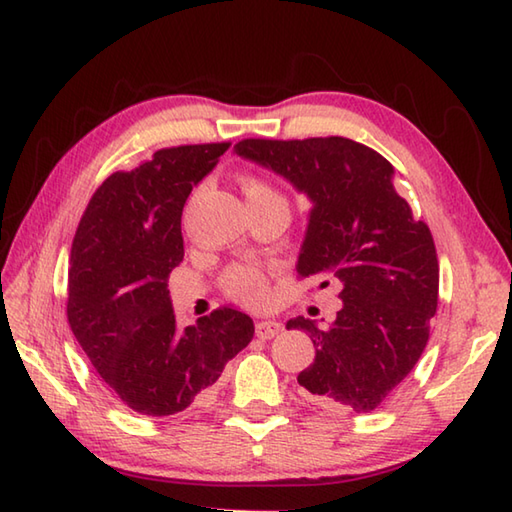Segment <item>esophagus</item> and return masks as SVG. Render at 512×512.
<instances>
[{
    "mask_svg": "<svg viewBox=\"0 0 512 512\" xmlns=\"http://www.w3.org/2000/svg\"><path fill=\"white\" fill-rule=\"evenodd\" d=\"M281 332V323L277 321H257L255 323V334L259 336V339H273V336H277Z\"/></svg>",
    "mask_w": 512,
    "mask_h": 512,
    "instance_id": "34e87169",
    "label": "esophagus"
}]
</instances>
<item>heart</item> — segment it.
<instances>
[{
	"label": "heart",
	"instance_id": "1",
	"mask_svg": "<svg viewBox=\"0 0 512 512\" xmlns=\"http://www.w3.org/2000/svg\"><path fill=\"white\" fill-rule=\"evenodd\" d=\"M242 189L246 193L248 204H264V202H286V195L281 193L275 184L259 176H246L242 180ZM224 290L237 301L244 303H262L268 297V275L262 268L237 264L224 273Z\"/></svg>",
	"mask_w": 512,
	"mask_h": 512
}]
</instances>
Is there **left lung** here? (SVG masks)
<instances>
[{
  "instance_id": "left-lung-1",
  "label": "left lung",
  "mask_w": 512,
  "mask_h": 512,
  "mask_svg": "<svg viewBox=\"0 0 512 512\" xmlns=\"http://www.w3.org/2000/svg\"><path fill=\"white\" fill-rule=\"evenodd\" d=\"M235 154L290 180L312 200L297 275L334 281L343 308L328 328L290 319L317 347L297 376L332 411H374L409 376L438 310L440 266L429 226L394 189V167L343 136L244 138Z\"/></svg>"
}]
</instances>
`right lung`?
I'll return each instance as SVG.
<instances>
[{
    "label": "right lung",
    "mask_w": 512,
    "mask_h": 512,
    "mask_svg": "<svg viewBox=\"0 0 512 512\" xmlns=\"http://www.w3.org/2000/svg\"><path fill=\"white\" fill-rule=\"evenodd\" d=\"M231 143L158 149L94 191L76 228L68 323L112 394L143 416L200 405L255 334L233 308L180 330L167 277L184 257L182 209Z\"/></svg>",
    "instance_id": "add662e5"
}]
</instances>
